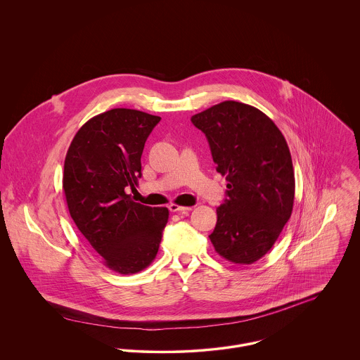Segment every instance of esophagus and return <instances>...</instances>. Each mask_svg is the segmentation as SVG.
Masks as SVG:
<instances>
[{
  "instance_id": "obj_1",
  "label": "esophagus",
  "mask_w": 360,
  "mask_h": 360,
  "mask_svg": "<svg viewBox=\"0 0 360 360\" xmlns=\"http://www.w3.org/2000/svg\"><path fill=\"white\" fill-rule=\"evenodd\" d=\"M193 207L191 206H180L177 204H170L169 205V210L170 212H190Z\"/></svg>"
}]
</instances>
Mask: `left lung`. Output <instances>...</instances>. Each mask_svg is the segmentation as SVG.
<instances>
[{
  "mask_svg": "<svg viewBox=\"0 0 360 360\" xmlns=\"http://www.w3.org/2000/svg\"><path fill=\"white\" fill-rule=\"evenodd\" d=\"M191 122L229 181L209 238L220 257L251 264L274 245L292 212L295 177L287 141L270 117L237 101L213 105Z\"/></svg>",
  "mask_w": 360,
  "mask_h": 360,
  "instance_id": "1",
  "label": "left lung"
}]
</instances>
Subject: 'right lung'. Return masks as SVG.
Here are the masks:
<instances>
[{
    "label": "right lung",
    "mask_w": 360,
    "mask_h": 360,
    "mask_svg": "<svg viewBox=\"0 0 360 360\" xmlns=\"http://www.w3.org/2000/svg\"><path fill=\"white\" fill-rule=\"evenodd\" d=\"M160 117L115 108L86 122L70 143L63 166L69 213L103 263L119 274H134L153 263L167 207L130 200L141 177V155Z\"/></svg>",
    "instance_id": "1"
}]
</instances>
